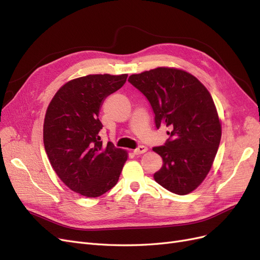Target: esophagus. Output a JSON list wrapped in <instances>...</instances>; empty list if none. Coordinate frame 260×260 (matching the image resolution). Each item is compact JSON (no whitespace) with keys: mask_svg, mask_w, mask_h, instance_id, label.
Segmentation results:
<instances>
[{"mask_svg":"<svg viewBox=\"0 0 260 260\" xmlns=\"http://www.w3.org/2000/svg\"><path fill=\"white\" fill-rule=\"evenodd\" d=\"M147 151V147L144 146V145H140L138 146L135 151H133V153H135V155H140V154H143Z\"/></svg>","mask_w":260,"mask_h":260,"instance_id":"34e87169","label":"esophagus"}]
</instances>
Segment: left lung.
Here are the masks:
<instances>
[{
	"mask_svg": "<svg viewBox=\"0 0 260 260\" xmlns=\"http://www.w3.org/2000/svg\"><path fill=\"white\" fill-rule=\"evenodd\" d=\"M128 81L151 104L156 128L170 129L165 144L153 147L162 158L155 181L178 195L194 191L209 172L221 139L209 92L194 76L175 68L131 75Z\"/></svg>",
	"mask_w": 260,
	"mask_h": 260,
	"instance_id": "8db88e82",
	"label": "left lung"
}]
</instances>
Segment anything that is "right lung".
<instances>
[{
    "label": "right lung",
    "mask_w": 260,
    "mask_h": 260,
    "mask_svg": "<svg viewBox=\"0 0 260 260\" xmlns=\"http://www.w3.org/2000/svg\"><path fill=\"white\" fill-rule=\"evenodd\" d=\"M128 75H89L67 82L45 114L43 142L53 169L70 190L86 198L111 190L118 182L127 153L103 144L99 119L105 99L119 90Z\"/></svg>",
    "instance_id": "add662e5"
}]
</instances>
